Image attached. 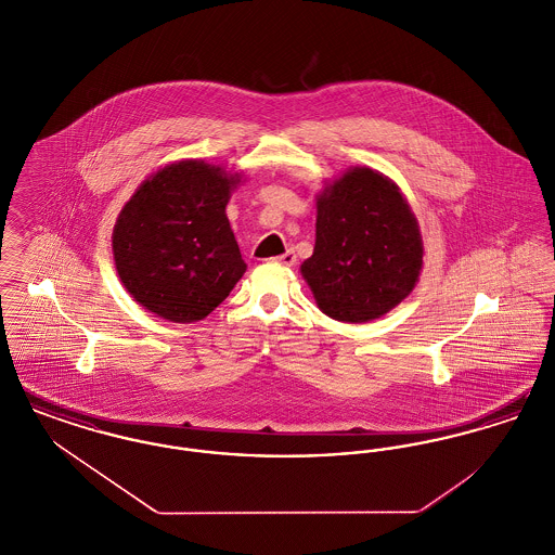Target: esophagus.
Wrapping results in <instances>:
<instances>
[{"label":"esophagus","mask_w":555,"mask_h":555,"mask_svg":"<svg viewBox=\"0 0 555 555\" xmlns=\"http://www.w3.org/2000/svg\"><path fill=\"white\" fill-rule=\"evenodd\" d=\"M274 262H279V264L283 266H293L297 262V258H295V251H291L287 249L283 256H279V258H274Z\"/></svg>","instance_id":"1"}]
</instances>
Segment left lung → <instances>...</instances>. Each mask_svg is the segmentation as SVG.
<instances>
[{
	"instance_id": "left-lung-1",
	"label": "left lung",
	"mask_w": 555,
	"mask_h": 555,
	"mask_svg": "<svg viewBox=\"0 0 555 555\" xmlns=\"http://www.w3.org/2000/svg\"><path fill=\"white\" fill-rule=\"evenodd\" d=\"M421 268L418 222L393 181L353 168L318 197L317 245L301 274L326 317L387 314L414 289Z\"/></svg>"
}]
</instances>
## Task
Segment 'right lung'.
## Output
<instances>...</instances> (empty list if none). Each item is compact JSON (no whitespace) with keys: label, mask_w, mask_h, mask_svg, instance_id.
<instances>
[{"label":"right lung","mask_w":555,"mask_h":555,"mask_svg":"<svg viewBox=\"0 0 555 555\" xmlns=\"http://www.w3.org/2000/svg\"><path fill=\"white\" fill-rule=\"evenodd\" d=\"M238 177L185 159L134 191L114 227L122 285L150 312L195 322L218 308L245 272L224 208Z\"/></svg>","instance_id":"1"}]
</instances>
